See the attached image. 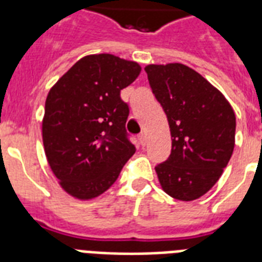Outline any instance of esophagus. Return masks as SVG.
Wrapping results in <instances>:
<instances>
[{
  "instance_id": "esophagus-1",
  "label": "esophagus",
  "mask_w": 262,
  "mask_h": 262,
  "mask_svg": "<svg viewBox=\"0 0 262 262\" xmlns=\"http://www.w3.org/2000/svg\"><path fill=\"white\" fill-rule=\"evenodd\" d=\"M139 143L141 144V145H145L147 144V136H145V133H140L139 135Z\"/></svg>"
}]
</instances>
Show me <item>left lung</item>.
I'll use <instances>...</instances> for the list:
<instances>
[{
    "label": "left lung",
    "instance_id": "obj_1",
    "mask_svg": "<svg viewBox=\"0 0 262 262\" xmlns=\"http://www.w3.org/2000/svg\"><path fill=\"white\" fill-rule=\"evenodd\" d=\"M152 92L167 115L171 154L155 167L168 195L191 201L211 189L231 158L235 114L223 95L182 63L148 65Z\"/></svg>",
    "mask_w": 262,
    "mask_h": 262
}]
</instances>
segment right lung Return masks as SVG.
Here are the masks:
<instances>
[{"instance_id":"right-lung-1","label":"right lung","mask_w":262,"mask_h":262,"mask_svg":"<svg viewBox=\"0 0 262 262\" xmlns=\"http://www.w3.org/2000/svg\"><path fill=\"white\" fill-rule=\"evenodd\" d=\"M140 71L139 63L115 55H87L47 95L45 151L61 186L76 199L104 193L135 154L125 127L129 104L121 99V90Z\"/></svg>"}]
</instances>
